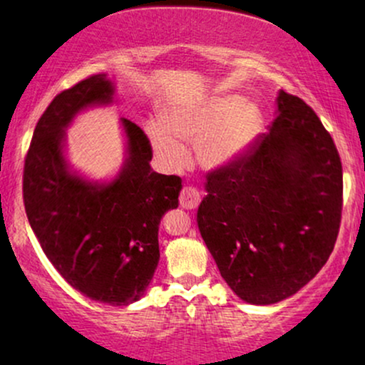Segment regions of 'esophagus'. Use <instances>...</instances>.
I'll list each match as a JSON object with an SVG mask.
<instances>
[{"mask_svg":"<svg viewBox=\"0 0 365 365\" xmlns=\"http://www.w3.org/2000/svg\"><path fill=\"white\" fill-rule=\"evenodd\" d=\"M200 202V192L195 187H183L180 192V206L183 209H195Z\"/></svg>","mask_w":365,"mask_h":365,"instance_id":"obj_1","label":"esophagus"}]
</instances>
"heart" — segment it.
Wrapping results in <instances>:
<instances>
[{"mask_svg":"<svg viewBox=\"0 0 365 365\" xmlns=\"http://www.w3.org/2000/svg\"><path fill=\"white\" fill-rule=\"evenodd\" d=\"M149 127L154 149L170 165L180 166L185 156L182 140L199 142V156L207 166L232 161L244 150L259 127V111L238 96H221L190 110L177 111Z\"/></svg>","mask_w":365,"mask_h":365,"instance_id":"b5f03b06","label":"heart"}]
</instances>
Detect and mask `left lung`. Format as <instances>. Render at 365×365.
I'll return each instance as SVG.
<instances>
[{
    "instance_id": "left-lung-1",
    "label": "left lung",
    "mask_w": 365,
    "mask_h": 365,
    "mask_svg": "<svg viewBox=\"0 0 365 365\" xmlns=\"http://www.w3.org/2000/svg\"><path fill=\"white\" fill-rule=\"evenodd\" d=\"M199 232L228 287L249 304L293 295L319 273L341 223L343 170L333 137L297 96L244 154L211 171Z\"/></svg>"
}]
</instances>
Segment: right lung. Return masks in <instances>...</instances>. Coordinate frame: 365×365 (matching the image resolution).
Here are the masks:
<instances>
[{
    "label": "right lung",
    "mask_w": 365,
    "mask_h": 365,
    "mask_svg": "<svg viewBox=\"0 0 365 365\" xmlns=\"http://www.w3.org/2000/svg\"><path fill=\"white\" fill-rule=\"evenodd\" d=\"M106 75L61 91L37 121L24 165V204L44 254L75 290L110 305L139 300L158 267V230L178 207L182 178L150 170L144 130L123 118L128 159L115 182L96 185L66 170L63 135L83 108L110 103Z\"/></svg>",
    "instance_id": "add662e5"
}]
</instances>
